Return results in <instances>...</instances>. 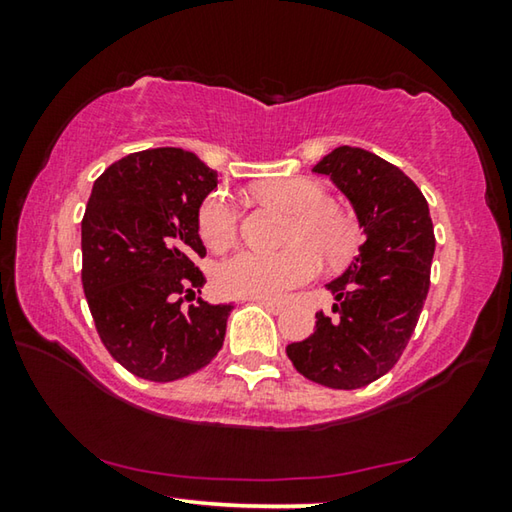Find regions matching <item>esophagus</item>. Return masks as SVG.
Masks as SVG:
<instances>
[{
    "label": "esophagus",
    "mask_w": 512,
    "mask_h": 512,
    "mask_svg": "<svg viewBox=\"0 0 512 512\" xmlns=\"http://www.w3.org/2000/svg\"><path fill=\"white\" fill-rule=\"evenodd\" d=\"M250 302H257V305H262L264 309L271 311V314H280L284 309L282 302H275V300H268V298H250Z\"/></svg>",
    "instance_id": "34e87169"
}]
</instances>
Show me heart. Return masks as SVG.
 <instances>
[{
	"instance_id": "obj_1",
	"label": "heart",
	"mask_w": 512,
	"mask_h": 512,
	"mask_svg": "<svg viewBox=\"0 0 512 512\" xmlns=\"http://www.w3.org/2000/svg\"><path fill=\"white\" fill-rule=\"evenodd\" d=\"M259 203L293 214L282 253L241 250L216 266L214 282L223 296L280 300L291 289L314 280L320 257L339 264L357 246V225L348 214L325 203V189L307 178H275L255 189ZM198 230L207 248H230L239 235V214L223 192L205 198Z\"/></svg>"
}]
</instances>
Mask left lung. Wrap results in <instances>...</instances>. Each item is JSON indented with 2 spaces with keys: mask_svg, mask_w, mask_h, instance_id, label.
Segmentation results:
<instances>
[{
  "mask_svg": "<svg viewBox=\"0 0 512 512\" xmlns=\"http://www.w3.org/2000/svg\"><path fill=\"white\" fill-rule=\"evenodd\" d=\"M311 171L329 176L348 198L363 244L325 284L336 316L316 314L314 332L287 345V357L316 384L354 391L402 357L429 293L436 237L418 185L379 155L339 146Z\"/></svg>",
  "mask_w": 512,
  "mask_h": 512,
  "instance_id": "obj_1",
  "label": "left lung"
}]
</instances>
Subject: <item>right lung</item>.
<instances>
[{"label":"right lung","mask_w":512,"mask_h":512,"mask_svg":"<svg viewBox=\"0 0 512 512\" xmlns=\"http://www.w3.org/2000/svg\"><path fill=\"white\" fill-rule=\"evenodd\" d=\"M216 171L192 151L131 153L94 180L81 223L83 291L106 350L135 377L176 381L219 354L232 305L198 298V212Z\"/></svg>","instance_id":"right-lung-1"}]
</instances>
